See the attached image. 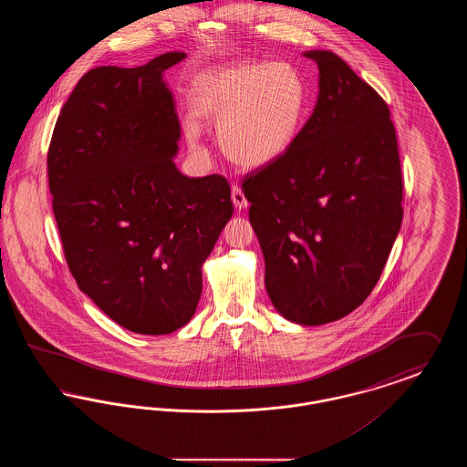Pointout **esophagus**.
Segmentation results:
<instances>
[{
  "label": "esophagus",
  "mask_w": 467,
  "mask_h": 467,
  "mask_svg": "<svg viewBox=\"0 0 467 467\" xmlns=\"http://www.w3.org/2000/svg\"><path fill=\"white\" fill-rule=\"evenodd\" d=\"M231 200H233V204L238 208V210H244L248 206V201L244 198V191H242V187H238V185H233V189H231Z\"/></svg>",
  "instance_id": "1"
}]
</instances>
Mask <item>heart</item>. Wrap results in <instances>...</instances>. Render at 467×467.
Listing matches in <instances>:
<instances>
[{"label":"heart","mask_w":467,"mask_h":467,"mask_svg":"<svg viewBox=\"0 0 467 467\" xmlns=\"http://www.w3.org/2000/svg\"><path fill=\"white\" fill-rule=\"evenodd\" d=\"M194 110L219 124L223 154L244 168L284 156L301 131L308 90L290 63L244 61L201 71L192 82ZM196 115L185 119L191 140L200 136Z\"/></svg>","instance_id":"1"}]
</instances>
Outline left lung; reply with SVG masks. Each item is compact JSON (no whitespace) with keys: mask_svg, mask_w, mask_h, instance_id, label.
<instances>
[{"mask_svg":"<svg viewBox=\"0 0 467 467\" xmlns=\"http://www.w3.org/2000/svg\"><path fill=\"white\" fill-rule=\"evenodd\" d=\"M318 67L315 109L289 150L246 175L248 219L276 311L322 326L375 289L402 223V177L390 110L339 56Z\"/></svg>","mask_w":467,"mask_h":467,"instance_id":"obj_1","label":"left lung"}]
</instances>
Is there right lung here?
I'll list each match as a JSON object with an SVG mask.
<instances>
[{
    "label": "right lung",
    "instance_id": "obj_1",
    "mask_svg": "<svg viewBox=\"0 0 467 467\" xmlns=\"http://www.w3.org/2000/svg\"><path fill=\"white\" fill-rule=\"evenodd\" d=\"M99 67L67 98L48 147V187L67 267L113 322L170 334L196 313L202 265L233 215L221 175L178 171L180 122L162 73Z\"/></svg>",
    "mask_w": 467,
    "mask_h": 467
}]
</instances>
